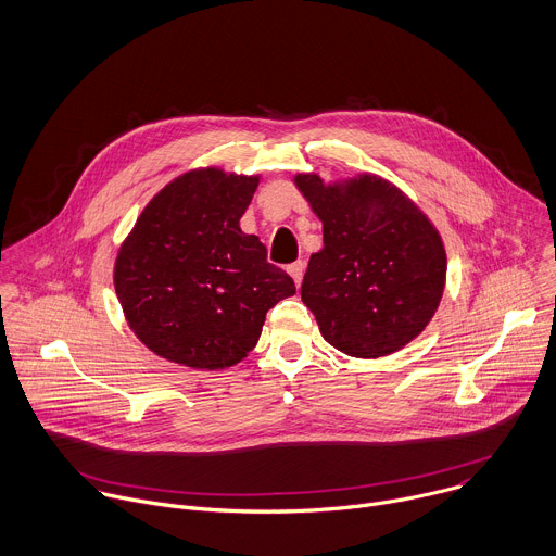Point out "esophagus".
<instances>
[{
    "mask_svg": "<svg viewBox=\"0 0 556 556\" xmlns=\"http://www.w3.org/2000/svg\"><path fill=\"white\" fill-rule=\"evenodd\" d=\"M287 271H289V276L293 278V282L300 285V282H302V276H304V263H302V261H295V263H291V265L287 267Z\"/></svg>",
    "mask_w": 556,
    "mask_h": 556,
    "instance_id": "esophagus-1",
    "label": "esophagus"
}]
</instances>
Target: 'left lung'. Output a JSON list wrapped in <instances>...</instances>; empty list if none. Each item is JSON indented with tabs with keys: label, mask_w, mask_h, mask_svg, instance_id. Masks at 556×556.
<instances>
[{
	"label": "left lung",
	"mask_w": 556,
	"mask_h": 556,
	"mask_svg": "<svg viewBox=\"0 0 556 556\" xmlns=\"http://www.w3.org/2000/svg\"><path fill=\"white\" fill-rule=\"evenodd\" d=\"M295 188L321 220L302 302L321 338L359 357H388L431 321L447 282V252L429 216L392 181L359 173L324 181L298 173Z\"/></svg>",
	"instance_id": "1"
}]
</instances>
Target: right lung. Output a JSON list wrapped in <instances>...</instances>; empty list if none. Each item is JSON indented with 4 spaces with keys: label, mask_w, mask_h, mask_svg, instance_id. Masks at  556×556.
<instances>
[{
    "label": "right lung",
    "mask_w": 556,
    "mask_h": 556,
    "mask_svg": "<svg viewBox=\"0 0 556 556\" xmlns=\"http://www.w3.org/2000/svg\"><path fill=\"white\" fill-rule=\"evenodd\" d=\"M261 175L192 168L168 181L123 241L114 287L136 338L194 370H226L256 346L267 311L295 293L241 230Z\"/></svg>",
    "instance_id": "1"
}]
</instances>
